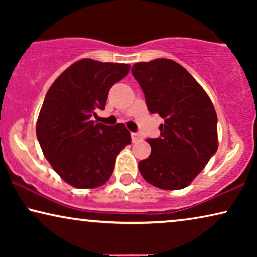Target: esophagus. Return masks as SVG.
Instances as JSON below:
<instances>
[{
    "label": "esophagus",
    "instance_id": "esophagus-1",
    "mask_svg": "<svg viewBox=\"0 0 257 257\" xmlns=\"http://www.w3.org/2000/svg\"><path fill=\"white\" fill-rule=\"evenodd\" d=\"M131 139H132L133 143H136V142H138V140L142 139V136H140L139 133L132 132V133H131Z\"/></svg>",
    "mask_w": 257,
    "mask_h": 257
}]
</instances>
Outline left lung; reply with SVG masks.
I'll use <instances>...</instances> for the list:
<instances>
[{"instance_id": "left-lung-1", "label": "left lung", "mask_w": 257, "mask_h": 257, "mask_svg": "<svg viewBox=\"0 0 257 257\" xmlns=\"http://www.w3.org/2000/svg\"><path fill=\"white\" fill-rule=\"evenodd\" d=\"M131 72L149 111L164 120L160 137L146 139L152 151L139 161L140 174L161 189L187 187L217 150L215 108L191 73L172 59L136 63Z\"/></svg>"}]
</instances>
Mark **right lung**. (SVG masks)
Wrapping results in <instances>:
<instances>
[{
  "label": "right lung",
  "instance_id": "obj_1",
  "mask_svg": "<svg viewBox=\"0 0 257 257\" xmlns=\"http://www.w3.org/2000/svg\"><path fill=\"white\" fill-rule=\"evenodd\" d=\"M128 64L80 59L47 92L36 135L44 157L63 180L77 188H96L110 179L115 158L131 135L124 124L91 120L104 110L108 91L127 76Z\"/></svg>",
  "mask_w": 257,
  "mask_h": 257
}]
</instances>
